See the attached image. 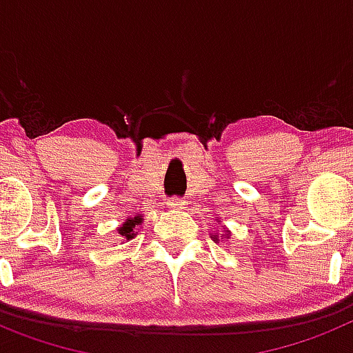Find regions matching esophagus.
<instances>
[{"label": "esophagus", "instance_id": "34e87169", "mask_svg": "<svg viewBox=\"0 0 353 353\" xmlns=\"http://www.w3.org/2000/svg\"><path fill=\"white\" fill-rule=\"evenodd\" d=\"M167 206L172 208V210H185L186 202L183 201V199H179V197H172V199H168V201H167Z\"/></svg>", "mask_w": 353, "mask_h": 353}]
</instances>
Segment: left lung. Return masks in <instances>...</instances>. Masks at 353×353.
<instances>
[{
    "label": "left lung",
    "mask_w": 353,
    "mask_h": 353,
    "mask_svg": "<svg viewBox=\"0 0 353 353\" xmlns=\"http://www.w3.org/2000/svg\"><path fill=\"white\" fill-rule=\"evenodd\" d=\"M216 220H219V219H216ZM219 222H220V220H219ZM229 234H231L229 231H225V234H222V236H219V232H211V238H213V241H216V243H219L220 238H222V240H223V236H225V238H229Z\"/></svg>",
    "instance_id": "8db88e82"
}]
</instances>
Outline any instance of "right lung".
Instances as JSON below:
<instances>
[{
	"instance_id": "obj_1",
	"label": "right lung",
	"mask_w": 353,
	"mask_h": 353,
	"mask_svg": "<svg viewBox=\"0 0 353 353\" xmlns=\"http://www.w3.org/2000/svg\"><path fill=\"white\" fill-rule=\"evenodd\" d=\"M142 222H143L142 214H137V216H133V219H125L121 228H117L121 240L122 241L133 240L134 236L139 234V229L140 225H142Z\"/></svg>"
}]
</instances>
